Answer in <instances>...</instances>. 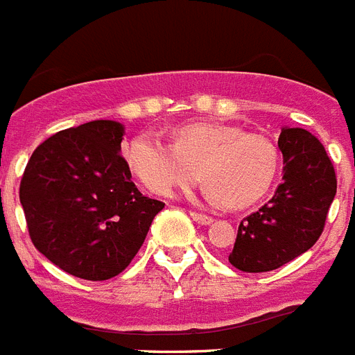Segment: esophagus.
<instances>
[{
  "label": "esophagus",
  "instance_id": "esophagus-1",
  "mask_svg": "<svg viewBox=\"0 0 355 355\" xmlns=\"http://www.w3.org/2000/svg\"><path fill=\"white\" fill-rule=\"evenodd\" d=\"M192 220H194L196 223H200V225H209V223H212V218L207 216V214H201V212H191Z\"/></svg>",
  "mask_w": 355,
  "mask_h": 355
}]
</instances>
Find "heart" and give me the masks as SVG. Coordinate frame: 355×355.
Listing matches in <instances>:
<instances>
[{"instance_id":"obj_1","label":"heart","mask_w":355,"mask_h":355,"mask_svg":"<svg viewBox=\"0 0 355 355\" xmlns=\"http://www.w3.org/2000/svg\"><path fill=\"white\" fill-rule=\"evenodd\" d=\"M124 161L133 178L157 196L185 191L200 180L207 194L227 209L260 201L279 174L277 144L260 133L229 124H187L166 144L143 132L126 144Z\"/></svg>"}]
</instances>
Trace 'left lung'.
Masks as SVG:
<instances>
[{
	"instance_id": "1",
	"label": "left lung",
	"mask_w": 355,
	"mask_h": 355,
	"mask_svg": "<svg viewBox=\"0 0 355 355\" xmlns=\"http://www.w3.org/2000/svg\"><path fill=\"white\" fill-rule=\"evenodd\" d=\"M284 175L275 196L238 227L229 262L263 273L291 262L319 240L336 198V170L321 141L308 130L284 128L279 137Z\"/></svg>"
}]
</instances>
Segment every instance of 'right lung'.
Masks as SVG:
<instances>
[{
  "label": "right lung",
  "mask_w": 355,
  "mask_h": 355,
  "mask_svg": "<svg viewBox=\"0 0 355 355\" xmlns=\"http://www.w3.org/2000/svg\"><path fill=\"white\" fill-rule=\"evenodd\" d=\"M123 124L92 121L51 135L19 183L31 242L65 273L107 280L128 268L163 201L137 191L121 155Z\"/></svg>",
  "instance_id": "add662e5"
}]
</instances>
